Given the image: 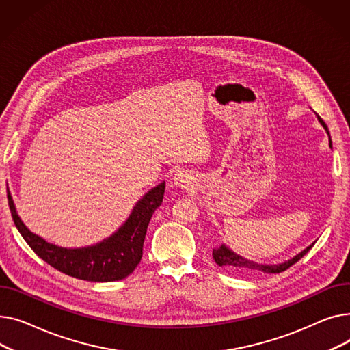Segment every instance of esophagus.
Segmentation results:
<instances>
[{
    "label": "esophagus",
    "mask_w": 350,
    "mask_h": 350,
    "mask_svg": "<svg viewBox=\"0 0 350 350\" xmlns=\"http://www.w3.org/2000/svg\"><path fill=\"white\" fill-rule=\"evenodd\" d=\"M174 180H175V183L178 185V187H180V188H187L188 185L191 183V176H189L187 172L180 171V172L175 174Z\"/></svg>",
    "instance_id": "34e87169"
}]
</instances>
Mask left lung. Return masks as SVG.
<instances>
[{
	"label": "left lung",
	"instance_id": "left-lung-1",
	"mask_svg": "<svg viewBox=\"0 0 350 350\" xmlns=\"http://www.w3.org/2000/svg\"><path fill=\"white\" fill-rule=\"evenodd\" d=\"M318 118L321 121V124L327 131V127H326L325 122L322 121V118L321 117H318ZM327 134H329V133H327ZM312 245H314V243L310 245V247H306L304 252L297 254L294 258L285 261L282 264H278V265H262V264L249 261V260H245V258L234 254L232 250L226 247V245H220L219 249H215L212 256H213V260L217 265L224 267V269L230 270L232 273L247 274V273H258L260 271V273H267V274H278V273L285 271L286 269H290L293 264H295L298 260H301L308 252L312 249Z\"/></svg>",
	"mask_w": 350,
	"mask_h": 350
}]
</instances>
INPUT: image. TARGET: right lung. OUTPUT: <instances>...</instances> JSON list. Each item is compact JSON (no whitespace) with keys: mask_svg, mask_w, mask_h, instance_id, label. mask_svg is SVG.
Returning a JSON list of instances; mask_svg holds the SVG:
<instances>
[{"mask_svg":"<svg viewBox=\"0 0 350 350\" xmlns=\"http://www.w3.org/2000/svg\"><path fill=\"white\" fill-rule=\"evenodd\" d=\"M163 191L165 182L138 200L129 220L113 236L83 249L59 247L31 233L18 217L10 191L7 196L18 232L40 258L66 275L93 282H110L130 275L141 261L148 223L162 203Z\"/></svg>","mask_w":350,"mask_h":350,"instance_id":"1","label":"right lung"}]
</instances>
